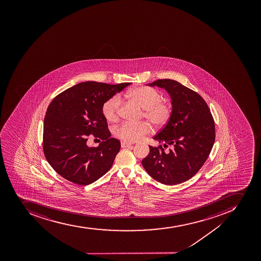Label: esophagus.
<instances>
[{
    "label": "esophagus",
    "mask_w": 261,
    "mask_h": 261,
    "mask_svg": "<svg viewBox=\"0 0 261 261\" xmlns=\"http://www.w3.org/2000/svg\"><path fill=\"white\" fill-rule=\"evenodd\" d=\"M131 143H127V142H123L122 141V143H121V147L122 148H128V147H131Z\"/></svg>",
    "instance_id": "34e87169"
}]
</instances>
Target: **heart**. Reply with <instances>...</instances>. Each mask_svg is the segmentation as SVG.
Wrapping results in <instances>:
<instances>
[{
    "mask_svg": "<svg viewBox=\"0 0 261 261\" xmlns=\"http://www.w3.org/2000/svg\"><path fill=\"white\" fill-rule=\"evenodd\" d=\"M127 96L144 109V118H147L154 127H164L170 120L173 107L168 101L163 100V94L157 89L148 86H140L129 91ZM121 103V98L118 95L113 96L104 101L101 106V113L107 120L109 122L118 120ZM150 132L151 126L148 122H123L116 127L114 134L117 138L125 142L134 143L141 140Z\"/></svg>",
    "mask_w": 261,
    "mask_h": 261,
    "instance_id": "heart-1",
    "label": "heart"
}]
</instances>
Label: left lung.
<instances>
[{
	"label": "left lung",
	"mask_w": 261,
	"mask_h": 261,
	"mask_svg": "<svg viewBox=\"0 0 261 261\" xmlns=\"http://www.w3.org/2000/svg\"><path fill=\"white\" fill-rule=\"evenodd\" d=\"M168 91L173 104L170 120L153 139L163 146H149L142 161L147 173L158 182L174 185L190 179L210 155L215 140V120L203 97L171 79L149 83Z\"/></svg>",
	"instance_id": "obj_1"
}]
</instances>
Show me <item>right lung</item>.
<instances>
[{"label": "right lung", "mask_w": 261, "mask_h": 261, "mask_svg": "<svg viewBox=\"0 0 261 261\" xmlns=\"http://www.w3.org/2000/svg\"><path fill=\"white\" fill-rule=\"evenodd\" d=\"M130 84L84 82L54 97L44 118L42 148L59 175L85 186L111 169L121 144L110 138L101 106ZM91 134L102 140L97 147L86 145Z\"/></svg>", "instance_id": "right-lung-1"}]
</instances>
